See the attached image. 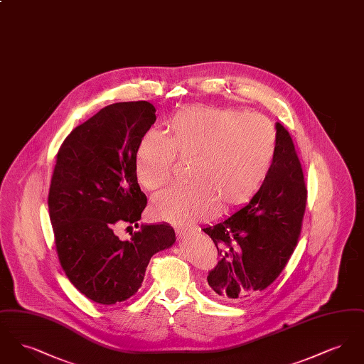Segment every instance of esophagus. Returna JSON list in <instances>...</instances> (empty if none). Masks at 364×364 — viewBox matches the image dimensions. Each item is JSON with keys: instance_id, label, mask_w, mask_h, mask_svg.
Masks as SVG:
<instances>
[{"instance_id": "esophagus-1", "label": "esophagus", "mask_w": 364, "mask_h": 364, "mask_svg": "<svg viewBox=\"0 0 364 364\" xmlns=\"http://www.w3.org/2000/svg\"><path fill=\"white\" fill-rule=\"evenodd\" d=\"M176 233H177V236H178V237H186V236H190L191 233H192V230H190V229L178 228V229H176Z\"/></svg>"}]
</instances>
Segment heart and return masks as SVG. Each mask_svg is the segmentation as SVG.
Masks as SVG:
<instances>
[{"label":"heart","mask_w":364,"mask_h":364,"mask_svg":"<svg viewBox=\"0 0 364 364\" xmlns=\"http://www.w3.org/2000/svg\"><path fill=\"white\" fill-rule=\"evenodd\" d=\"M166 136L147 132L139 141L135 169L139 183L156 191L169 183L174 156L190 161V184L158 193L151 210L156 218L190 225L248 203L272 169L276 131L257 113L205 105L176 112L165 125Z\"/></svg>","instance_id":"1"}]
</instances>
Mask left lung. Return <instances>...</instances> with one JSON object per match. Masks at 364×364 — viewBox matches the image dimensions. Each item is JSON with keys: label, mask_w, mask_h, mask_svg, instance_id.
Listing matches in <instances>:
<instances>
[{"label": "left lung", "mask_w": 364, "mask_h": 364, "mask_svg": "<svg viewBox=\"0 0 364 364\" xmlns=\"http://www.w3.org/2000/svg\"><path fill=\"white\" fill-rule=\"evenodd\" d=\"M276 151L263 186L247 206L206 226L221 259L208 272L211 294L229 304L259 296L287 266L299 240L307 188L289 132L276 124Z\"/></svg>", "instance_id": "left-lung-1"}]
</instances>
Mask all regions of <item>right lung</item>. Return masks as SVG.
Segmentation results:
<instances>
[{
	"instance_id": "1",
	"label": "right lung",
	"mask_w": 364,
	"mask_h": 364,
	"mask_svg": "<svg viewBox=\"0 0 364 364\" xmlns=\"http://www.w3.org/2000/svg\"><path fill=\"white\" fill-rule=\"evenodd\" d=\"M156 119L147 101L109 105L57 153L48 199L57 255L73 287L100 304L136 294L151 257L176 242L168 224L141 225L125 242L114 233L122 223L138 228L147 205L135 156Z\"/></svg>"
}]
</instances>
